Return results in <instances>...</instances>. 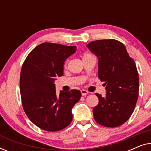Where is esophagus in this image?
Here are the masks:
<instances>
[{
	"instance_id": "esophagus-1",
	"label": "esophagus",
	"mask_w": 151,
	"mask_h": 151,
	"mask_svg": "<svg viewBox=\"0 0 151 151\" xmlns=\"http://www.w3.org/2000/svg\"><path fill=\"white\" fill-rule=\"evenodd\" d=\"M81 91L82 96H85L86 95H87L88 93V92L85 89H82L81 91Z\"/></svg>"
}]
</instances>
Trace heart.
<instances>
[{
    "instance_id": "b5f03b06",
    "label": "heart",
    "mask_w": 151,
    "mask_h": 151,
    "mask_svg": "<svg viewBox=\"0 0 151 151\" xmlns=\"http://www.w3.org/2000/svg\"><path fill=\"white\" fill-rule=\"evenodd\" d=\"M92 55V54H91V53H84L83 55H82V58H84L89 56V55ZM65 66H66V64H65Z\"/></svg>"
}]
</instances>
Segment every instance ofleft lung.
Returning a JSON list of instances; mask_svg holds the SVG:
<instances>
[{"instance_id":"1","label":"left lung","mask_w":151,"mask_h":151,"mask_svg":"<svg viewBox=\"0 0 151 151\" xmlns=\"http://www.w3.org/2000/svg\"><path fill=\"white\" fill-rule=\"evenodd\" d=\"M98 58V78L104 82L106 95L96 93L98 104L93 109L99 124L117 127L135 109L139 96V76L135 63L124 45L114 39L93 41L86 45Z\"/></svg>"}]
</instances>
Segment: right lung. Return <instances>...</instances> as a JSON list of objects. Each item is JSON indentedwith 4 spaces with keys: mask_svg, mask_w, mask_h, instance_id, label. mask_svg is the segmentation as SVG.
<instances>
[{
    "mask_svg": "<svg viewBox=\"0 0 151 151\" xmlns=\"http://www.w3.org/2000/svg\"><path fill=\"white\" fill-rule=\"evenodd\" d=\"M76 51V46L44 42L35 47L22 64V107L31 122L45 131H58L69 126L73 119L71 109L81 98L76 89L60 91L58 95L54 84L63 76L64 62Z\"/></svg>",
    "mask_w": 151,
    "mask_h": 151,
    "instance_id": "1",
    "label": "right lung"
}]
</instances>
